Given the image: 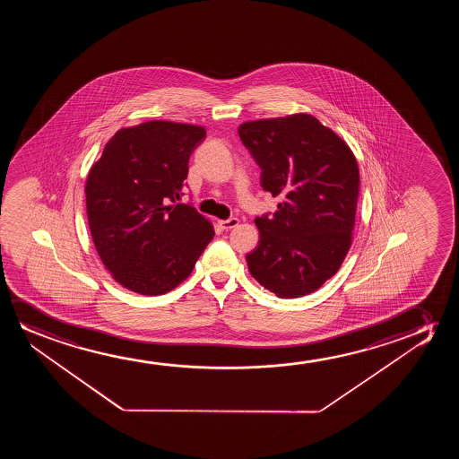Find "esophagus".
Here are the masks:
<instances>
[{
    "mask_svg": "<svg viewBox=\"0 0 459 459\" xmlns=\"http://www.w3.org/2000/svg\"><path fill=\"white\" fill-rule=\"evenodd\" d=\"M239 221L237 218H230V220H222L220 221L221 229H224V230H230L233 227L238 226Z\"/></svg>",
    "mask_w": 459,
    "mask_h": 459,
    "instance_id": "1",
    "label": "esophagus"
}]
</instances>
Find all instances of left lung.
I'll return each instance as SVG.
<instances>
[{"instance_id": "left-lung-1", "label": "left lung", "mask_w": 459, "mask_h": 459, "mask_svg": "<svg viewBox=\"0 0 459 459\" xmlns=\"http://www.w3.org/2000/svg\"><path fill=\"white\" fill-rule=\"evenodd\" d=\"M243 144L262 169V188L279 197L255 218L258 246L246 255L252 277L279 298L314 293L351 247L359 195L356 157L310 114L245 122Z\"/></svg>"}]
</instances>
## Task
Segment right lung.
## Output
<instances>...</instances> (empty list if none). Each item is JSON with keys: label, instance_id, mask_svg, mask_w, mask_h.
<instances>
[{"label": "right lung", "instance_id": "obj_1", "mask_svg": "<svg viewBox=\"0 0 459 459\" xmlns=\"http://www.w3.org/2000/svg\"><path fill=\"white\" fill-rule=\"evenodd\" d=\"M205 128L151 120L120 128L86 180L95 249L114 281L134 293L164 295L191 274L213 226L183 195L191 153Z\"/></svg>", "mask_w": 459, "mask_h": 459}]
</instances>
